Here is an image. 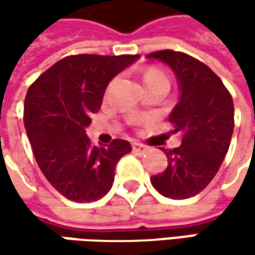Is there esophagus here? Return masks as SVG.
Returning a JSON list of instances; mask_svg holds the SVG:
<instances>
[{
	"instance_id": "esophagus-1",
	"label": "esophagus",
	"mask_w": 255,
	"mask_h": 255,
	"mask_svg": "<svg viewBox=\"0 0 255 255\" xmlns=\"http://www.w3.org/2000/svg\"><path fill=\"white\" fill-rule=\"evenodd\" d=\"M132 150L137 152V153H143L147 150V146L141 144V143H132Z\"/></svg>"
}]
</instances>
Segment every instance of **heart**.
Returning <instances> with one entry per match:
<instances>
[{
	"label": "heart",
	"mask_w": 255,
	"mask_h": 255,
	"mask_svg": "<svg viewBox=\"0 0 255 255\" xmlns=\"http://www.w3.org/2000/svg\"><path fill=\"white\" fill-rule=\"evenodd\" d=\"M143 81L146 85L149 84H155V82H167L168 84V78L167 75L161 71V69H156V68H149L144 75H143Z\"/></svg>",
	"instance_id": "heart-1"
}]
</instances>
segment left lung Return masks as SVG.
Masks as SVG:
<instances>
[{
	"label": "left lung",
	"mask_w": 255,
	"mask_h": 255,
	"mask_svg": "<svg viewBox=\"0 0 255 255\" xmlns=\"http://www.w3.org/2000/svg\"><path fill=\"white\" fill-rule=\"evenodd\" d=\"M165 62L178 78L181 97L170 115L181 144L165 150V171L152 176L153 187L171 199L202 192L217 174L235 127L233 100L223 81L198 59L174 50L147 54Z\"/></svg>",
	"instance_id": "obj_1"
}]
</instances>
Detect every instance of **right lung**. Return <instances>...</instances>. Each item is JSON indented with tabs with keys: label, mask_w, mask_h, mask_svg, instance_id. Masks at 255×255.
<instances>
[{
	"label": "right lung",
	"mask_w": 255,
	"mask_h": 255,
	"mask_svg": "<svg viewBox=\"0 0 255 255\" xmlns=\"http://www.w3.org/2000/svg\"><path fill=\"white\" fill-rule=\"evenodd\" d=\"M137 59L138 54L68 56L27 90L23 123L35 161L50 184L71 201L105 196L118 161L131 152L121 138L94 146L85 128L99 112L109 81Z\"/></svg>",
	"instance_id": "obj_1"
}]
</instances>
